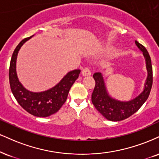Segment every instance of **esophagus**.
Returning a JSON list of instances; mask_svg holds the SVG:
<instances>
[{
    "label": "esophagus",
    "mask_w": 159,
    "mask_h": 159,
    "mask_svg": "<svg viewBox=\"0 0 159 159\" xmlns=\"http://www.w3.org/2000/svg\"><path fill=\"white\" fill-rule=\"evenodd\" d=\"M81 74L83 76H89L91 75V72H90V70H89V68L85 67L82 70Z\"/></svg>",
    "instance_id": "esophagus-1"
}]
</instances>
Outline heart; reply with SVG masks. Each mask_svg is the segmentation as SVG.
Returning a JSON list of instances; mask_svg holds the SVG:
<instances>
[{"label":"heart","mask_w":159,"mask_h":159,"mask_svg":"<svg viewBox=\"0 0 159 159\" xmlns=\"http://www.w3.org/2000/svg\"><path fill=\"white\" fill-rule=\"evenodd\" d=\"M109 50H110V49H109V48H107V51H109Z\"/></svg>","instance_id":"1"}]
</instances>
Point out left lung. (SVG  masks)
Instances as JSON below:
<instances>
[{
    "instance_id": "left-lung-1",
    "label": "left lung",
    "mask_w": 159,
    "mask_h": 159,
    "mask_svg": "<svg viewBox=\"0 0 159 159\" xmlns=\"http://www.w3.org/2000/svg\"><path fill=\"white\" fill-rule=\"evenodd\" d=\"M135 42L139 50L142 52L147 71V77L144 83V89L135 98L126 101L112 98L107 89L102 73L95 72L93 75L95 86L92 94V102L96 110L105 118L110 121H119L129 118L140 109L150 95L152 85V67L150 56L144 46L137 41Z\"/></svg>"
}]
</instances>
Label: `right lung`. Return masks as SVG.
Masks as SVG:
<instances>
[{"label": "right lung", "instance_id": "1", "mask_svg": "<svg viewBox=\"0 0 159 159\" xmlns=\"http://www.w3.org/2000/svg\"><path fill=\"white\" fill-rule=\"evenodd\" d=\"M32 36L22 40L14 50L9 65V84L15 99L26 112L37 117H48L58 112L64 104L69 91L78 78L81 70H74L67 72L59 83L47 90L36 93L26 89L18 79L16 61L20 49Z\"/></svg>", "mask_w": 159, "mask_h": 159}]
</instances>
